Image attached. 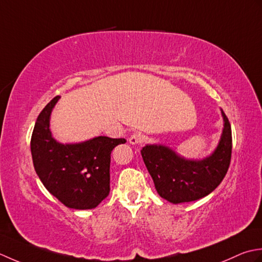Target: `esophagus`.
<instances>
[{"label":"esophagus","mask_w":262,"mask_h":262,"mask_svg":"<svg viewBox=\"0 0 262 262\" xmlns=\"http://www.w3.org/2000/svg\"><path fill=\"white\" fill-rule=\"evenodd\" d=\"M143 141V137L140 135V133H133L131 137L129 138V142L131 145H139Z\"/></svg>","instance_id":"1"}]
</instances>
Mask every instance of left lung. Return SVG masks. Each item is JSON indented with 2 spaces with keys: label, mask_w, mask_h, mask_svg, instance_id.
I'll return each mask as SVG.
<instances>
[{
  "label": "left lung",
  "mask_w": 262,
  "mask_h": 262,
  "mask_svg": "<svg viewBox=\"0 0 262 262\" xmlns=\"http://www.w3.org/2000/svg\"><path fill=\"white\" fill-rule=\"evenodd\" d=\"M224 129L220 143L210 156L192 161L163 145H147L141 156L162 198L172 204L204 198L221 184L232 157V129L222 111Z\"/></svg>",
  "instance_id": "1"
}]
</instances>
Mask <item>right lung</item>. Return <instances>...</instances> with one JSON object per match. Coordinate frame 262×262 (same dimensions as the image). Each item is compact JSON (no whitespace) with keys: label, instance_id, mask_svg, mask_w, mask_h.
I'll list each match as a JSON object with an SVG mask.
<instances>
[{"label":"right lung","instance_id":"right-lung-1","mask_svg":"<svg viewBox=\"0 0 262 262\" xmlns=\"http://www.w3.org/2000/svg\"><path fill=\"white\" fill-rule=\"evenodd\" d=\"M60 96L37 117L31 136L33 163L51 194L72 209H93L110 193L111 152L125 139L96 137L80 143L57 142L50 130V117Z\"/></svg>","mask_w":262,"mask_h":262}]
</instances>
